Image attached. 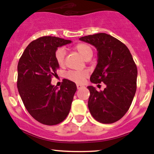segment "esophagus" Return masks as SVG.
I'll return each mask as SVG.
<instances>
[{"label": "esophagus", "instance_id": "obj_1", "mask_svg": "<svg viewBox=\"0 0 154 154\" xmlns=\"http://www.w3.org/2000/svg\"><path fill=\"white\" fill-rule=\"evenodd\" d=\"M84 86H83V85H80V84H77V89H80V88H84Z\"/></svg>", "mask_w": 154, "mask_h": 154}]
</instances>
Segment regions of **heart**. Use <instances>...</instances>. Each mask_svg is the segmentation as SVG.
Segmentation results:
<instances>
[{"label":"heart","instance_id":"heart-1","mask_svg":"<svg viewBox=\"0 0 154 154\" xmlns=\"http://www.w3.org/2000/svg\"><path fill=\"white\" fill-rule=\"evenodd\" d=\"M74 50L77 51L85 60H88L93 55V50L89 45L86 43L80 42L74 46ZM66 51L64 48H58L54 53V58L60 66H63L65 63ZM88 76V73L85 71H70L66 74V77L68 80L77 83H82Z\"/></svg>","mask_w":154,"mask_h":154}]
</instances>
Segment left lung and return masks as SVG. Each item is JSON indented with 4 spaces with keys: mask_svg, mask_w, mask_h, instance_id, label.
Masks as SVG:
<instances>
[{
    "mask_svg": "<svg viewBox=\"0 0 154 154\" xmlns=\"http://www.w3.org/2000/svg\"><path fill=\"white\" fill-rule=\"evenodd\" d=\"M80 40L97 48V64L90 81L103 83V91L94 87L90 91L88 106L94 119L103 124L120 120L131 105L136 91L137 67L130 51L124 43L109 34L88 35ZM98 86V85H97Z\"/></svg>",
    "mask_w": 154,
    "mask_h": 154,
    "instance_id": "obj_1",
    "label": "left lung"
}]
</instances>
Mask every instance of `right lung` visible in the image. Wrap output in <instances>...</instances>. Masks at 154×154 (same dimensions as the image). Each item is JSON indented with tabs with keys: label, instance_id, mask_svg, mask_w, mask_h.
Wrapping results in <instances>:
<instances>
[{
	"label": "right lung",
	"instance_id": "right-lung-1",
	"mask_svg": "<svg viewBox=\"0 0 154 154\" xmlns=\"http://www.w3.org/2000/svg\"><path fill=\"white\" fill-rule=\"evenodd\" d=\"M71 40L42 36L28 45L18 64L17 87L30 116L45 125H56L65 120L71 109L77 86L64 79L60 88L51 85L60 66L54 53Z\"/></svg>",
	"mask_w": 154,
	"mask_h": 154
}]
</instances>
